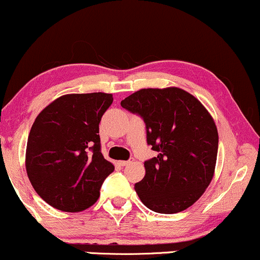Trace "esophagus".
<instances>
[{
  "label": "esophagus",
  "instance_id": "obj_1",
  "mask_svg": "<svg viewBox=\"0 0 260 260\" xmlns=\"http://www.w3.org/2000/svg\"><path fill=\"white\" fill-rule=\"evenodd\" d=\"M133 161H134L133 158H131V160H128V161H118V165L122 166V167H124V166H128V165L132 164Z\"/></svg>",
  "mask_w": 260,
  "mask_h": 260
}]
</instances>
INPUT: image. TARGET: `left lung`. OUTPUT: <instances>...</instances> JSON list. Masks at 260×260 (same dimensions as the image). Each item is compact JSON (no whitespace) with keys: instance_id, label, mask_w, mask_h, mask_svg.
<instances>
[{"instance_id":"left-lung-1","label":"left lung","mask_w":260,"mask_h":260,"mask_svg":"<svg viewBox=\"0 0 260 260\" xmlns=\"http://www.w3.org/2000/svg\"><path fill=\"white\" fill-rule=\"evenodd\" d=\"M143 117L146 140L157 156L144 162L145 176L134 185L151 211L173 214L192 206L213 179L218 131L198 98L178 87L143 88L121 102Z\"/></svg>"}]
</instances>
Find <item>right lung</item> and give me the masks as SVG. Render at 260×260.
Instances as JSON below:
<instances>
[{"label":"right lung","mask_w":260,"mask_h":260,"mask_svg":"<svg viewBox=\"0 0 260 260\" xmlns=\"http://www.w3.org/2000/svg\"><path fill=\"white\" fill-rule=\"evenodd\" d=\"M109 93L65 94L47 105L31 127L25 167L40 198L59 211H84L96 202L115 170L100 150L99 122Z\"/></svg>","instance_id":"obj_1"}]
</instances>
